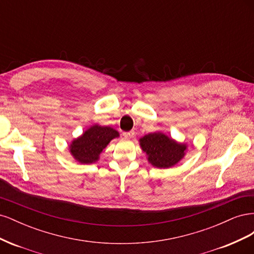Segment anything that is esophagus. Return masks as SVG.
<instances>
[{
	"label": "esophagus",
	"instance_id": "esophagus-1",
	"mask_svg": "<svg viewBox=\"0 0 254 254\" xmlns=\"http://www.w3.org/2000/svg\"><path fill=\"white\" fill-rule=\"evenodd\" d=\"M123 134H124V136H125V137H127V139H131V137H133V136H134V131H133V130H131V131L124 132Z\"/></svg>",
	"mask_w": 254,
	"mask_h": 254
}]
</instances>
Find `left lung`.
I'll use <instances>...</instances> for the list:
<instances>
[{
    "instance_id": "obj_1",
    "label": "left lung",
    "mask_w": 254,
    "mask_h": 254,
    "mask_svg": "<svg viewBox=\"0 0 254 254\" xmlns=\"http://www.w3.org/2000/svg\"><path fill=\"white\" fill-rule=\"evenodd\" d=\"M148 162L157 168L173 167L186 156L188 145L177 142L161 131L145 134L139 140Z\"/></svg>"
}]
</instances>
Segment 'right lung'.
<instances>
[{
	"instance_id": "obj_1",
	"label": "right lung",
	"mask_w": 254,
	"mask_h": 254,
	"mask_svg": "<svg viewBox=\"0 0 254 254\" xmlns=\"http://www.w3.org/2000/svg\"><path fill=\"white\" fill-rule=\"evenodd\" d=\"M117 130L101 125H92L81 135L74 139L68 149L73 158L81 164H91L99 160V155L113 139L119 137Z\"/></svg>"
}]
</instances>
